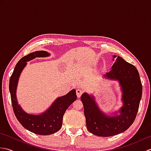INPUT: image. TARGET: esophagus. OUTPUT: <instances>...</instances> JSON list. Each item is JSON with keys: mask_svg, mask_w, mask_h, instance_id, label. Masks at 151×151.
Masks as SVG:
<instances>
[{"mask_svg": "<svg viewBox=\"0 0 151 151\" xmlns=\"http://www.w3.org/2000/svg\"><path fill=\"white\" fill-rule=\"evenodd\" d=\"M76 95H77V97L80 98L83 93V91L81 89H77L76 91Z\"/></svg>", "mask_w": 151, "mask_h": 151, "instance_id": "obj_1", "label": "esophagus"}]
</instances>
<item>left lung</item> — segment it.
I'll return each instance as SVG.
<instances>
[{"instance_id":"8db88e82","label":"left lung","mask_w":151,"mask_h":151,"mask_svg":"<svg viewBox=\"0 0 151 151\" xmlns=\"http://www.w3.org/2000/svg\"><path fill=\"white\" fill-rule=\"evenodd\" d=\"M111 69L105 76L120 82L124 104L119 115L107 117L99 110L93 97L86 93L81 97L87 129L101 137L117 135L129 129L135 120L142 95V82L135 66L118 56Z\"/></svg>"}]
</instances>
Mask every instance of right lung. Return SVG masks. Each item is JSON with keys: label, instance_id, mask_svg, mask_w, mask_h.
I'll list each match as a JSON object with an SVG mask.
<instances>
[{"label": "right lung", "instance_id": "right-lung-1", "mask_svg": "<svg viewBox=\"0 0 151 151\" xmlns=\"http://www.w3.org/2000/svg\"><path fill=\"white\" fill-rule=\"evenodd\" d=\"M49 55V54L46 51L40 50L22 57L16 64L9 83L12 104L15 117L24 128L39 135H49L58 132L62 127L63 116L66 110L76 99V90L73 89L67 95L58 98L49 110L39 115L25 113L18 104L16 98V88L19 76L27 62L36 57H46Z\"/></svg>", "mask_w": 151, "mask_h": 151}]
</instances>
